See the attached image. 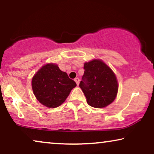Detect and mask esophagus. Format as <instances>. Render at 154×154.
<instances>
[{"label": "esophagus", "mask_w": 154, "mask_h": 154, "mask_svg": "<svg viewBox=\"0 0 154 154\" xmlns=\"http://www.w3.org/2000/svg\"><path fill=\"white\" fill-rule=\"evenodd\" d=\"M74 81H75V82H76L77 85H79V82H80V79H79V78H75V79H74Z\"/></svg>", "instance_id": "34e87169"}]
</instances>
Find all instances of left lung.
Listing matches in <instances>:
<instances>
[{"mask_svg":"<svg viewBox=\"0 0 154 154\" xmlns=\"http://www.w3.org/2000/svg\"><path fill=\"white\" fill-rule=\"evenodd\" d=\"M84 75L79 84L87 99L94 108H104L115 99L118 83L115 73L100 60L84 64Z\"/></svg>","mask_w":154,"mask_h":154,"instance_id":"left-lung-1","label":"left lung"}]
</instances>
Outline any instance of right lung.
Masks as SVG:
<instances>
[{
  "instance_id": "right-lung-1",
  "label": "right lung",
  "mask_w": 154,
  "mask_h": 154,
  "mask_svg": "<svg viewBox=\"0 0 154 154\" xmlns=\"http://www.w3.org/2000/svg\"><path fill=\"white\" fill-rule=\"evenodd\" d=\"M75 86V82L55 64L42 66L32 80L35 97L48 108H57L63 103Z\"/></svg>"
}]
</instances>
